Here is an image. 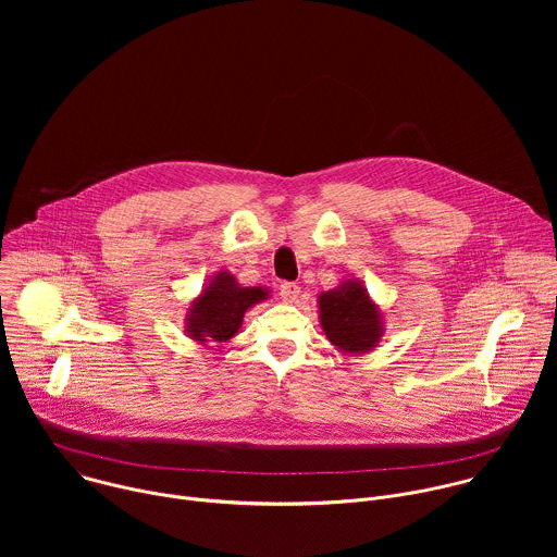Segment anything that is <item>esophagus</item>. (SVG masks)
<instances>
[{"mask_svg":"<svg viewBox=\"0 0 557 557\" xmlns=\"http://www.w3.org/2000/svg\"><path fill=\"white\" fill-rule=\"evenodd\" d=\"M299 293H301V288H299L297 284L284 282V284L280 286V295H282V299H284V301H288V304L297 301V299H299Z\"/></svg>","mask_w":557,"mask_h":557,"instance_id":"obj_1","label":"esophagus"}]
</instances>
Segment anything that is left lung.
Wrapping results in <instances>:
<instances>
[{
	"label": "left lung",
	"instance_id": "1",
	"mask_svg": "<svg viewBox=\"0 0 557 557\" xmlns=\"http://www.w3.org/2000/svg\"><path fill=\"white\" fill-rule=\"evenodd\" d=\"M320 324L326 339L346 355H368L383 337V310L357 277L317 297Z\"/></svg>",
	"mask_w": 557,
	"mask_h": 557
}]
</instances>
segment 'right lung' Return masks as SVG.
<instances>
[{"label":"right lung","instance_id":"1","mask_svg":"<svg viewBox=\"0 0 557 557\" xmlns=\"http://www.w3.org/2000/svg\"><path fill=\"white\" fill-rule=\"evenodd\" d=\"M271 297L264 286H243L226 269L211 275L200 295L189 301L185 335L200 344H226L245 322V312Z\"/></svg>","mask_w":557,"mask_h":557}]
</instances>
